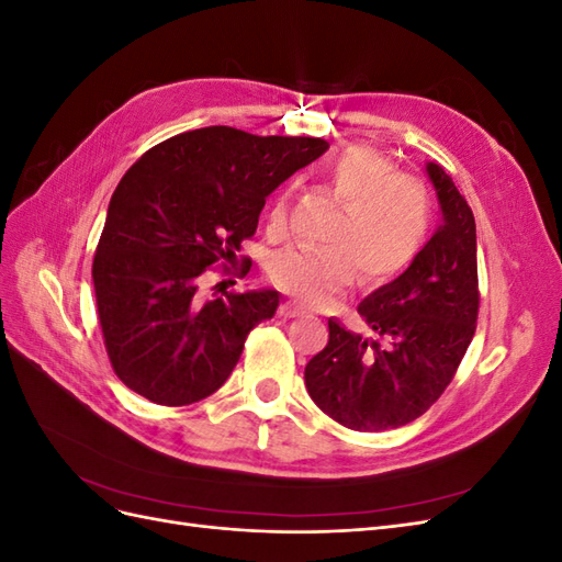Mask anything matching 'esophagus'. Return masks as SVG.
I'll list each match as a JSON object with an SVG mask.
<instances>
[{"label":"esophagus","instance_id":"obj_1","mask_svg":"<svg viewBox=\"0 0 562 562\" xmlns=\"http://www.w3.org/2000/svg\"><path fill=\"white\" fill-rule=\"evenodd\" d=\"M304 312L297 307L295 302H283L281 307H279V316H283V318H295V316H302Z\"/></svg>","mask_w":562,"mask_h":562}]
</instances>
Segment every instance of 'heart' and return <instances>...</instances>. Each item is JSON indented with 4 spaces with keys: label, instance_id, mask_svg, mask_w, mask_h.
<instances>
[{
    "label": "heart",
    "instance_id": "1",
    "mask_svg": "<svg viewBox=\"0 0 562 562\" xmlns=\"http://www.w3.org/2000/svg\"><path fill=\"white\" fill-rule=\"evenodd\" d=\"M330 192L345 203L326 234L330 246H288L269 260V277L304 307H321L349 288L359 271L380 285L411 267L431 225L429 192L417 178L398 173L378 149L353 145L326 164ZM283 190L271 201L267 223L281 232L288 220Z\"/></svg>",
    "mask_w": 562,
    "mask_h": 562
}]
</instances>
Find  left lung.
I'll return each mask as SVG.
<instances>
[{"instance_id":"obj_1","label":"left lung","mask_w":562,"mask_h":562,"mask_svg":"<svg viewBox=\"0 0 562 562\" xmlns=\"http://www.w3.org/2000/svg\"><path fill=\"white\" fill-rule=\"evenodd\" d=\"M443 225L398 279L359 314L372 337L328 318V345L304 368L323 413L353 431H386L417 419L452 382L479 318L475 220L438 164H427Z\"/></svg>"}]
</instances>
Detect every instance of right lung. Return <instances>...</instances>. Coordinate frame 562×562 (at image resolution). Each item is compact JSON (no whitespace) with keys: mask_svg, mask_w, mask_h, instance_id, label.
I'll return each instance as SVG.
<instances>
[{"mask_svg":"<svg viewBox=\"0 0 562 562\" xmlns=\"http://www.w3.org/2000/svg\"><path fill=\"white\" fill-rule=\"evenodd\" d=\"M328 143L209 126L135 161L110 199L93 288L110 363L135 394L190 405L227 382L248 333L274 316L277 291L206 300V269L234 265L265 199ZM250 260L241 262L246 277Z\"/></svg>","mask_w":562,"mask_h":562,"instance_id":"right-lung-1","label":"right lung"}]
</instances>
